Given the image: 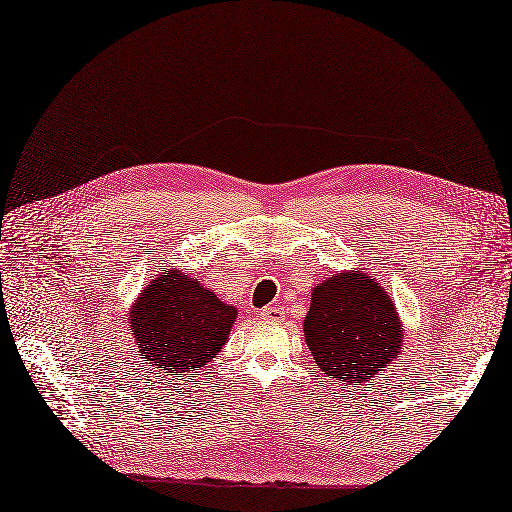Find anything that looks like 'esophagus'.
Here are the masks:
<instances>
[{
	"instance_id": "34e87169",
	"label": "esophagus",
	"mask_w": 512,
	"mask_h": 512,
	"mask_svg": "<svg viewBox=\"0 0 512 512\" xmlns=\"http://www.w3.org/2000/svg\"><path fill=\"white\" fill-rule=\"evenodd\" d=\"M260 318L267 320V322H280L284 318V309L277 307V305H267L260 312Z\"/></svg>"
}]
</instances>
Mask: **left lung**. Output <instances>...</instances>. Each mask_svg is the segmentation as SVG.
<instances>
[{"mask_svg": "<svg viewBox=\"0 0 512 512\" xmlns=\"http://www.w3.org/2000/svg\"><path fill=\"white\" fill-rule=\"evenodd\" d=\"M303 333L320 371L344 389L367 386L404 346L393 299L365 271L333 273L316 284Z\"/></svg>", "mask_w": 512, "mask_h": 512, "instance_id": "obj_1", "label": "left lung"}]
</instances>
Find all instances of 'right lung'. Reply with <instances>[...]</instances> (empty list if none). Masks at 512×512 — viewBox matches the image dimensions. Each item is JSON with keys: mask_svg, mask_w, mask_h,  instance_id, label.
Wrapping results in <instances>:
<instances>
[{"mask_svg": "<svg viewBox=\"0 0 512 512\" xmlns=\"http://www.w3.org/2000/svg\"><path fill=\"white\" fill-rule=\"evenodd\" d=\"M235 320V305L196 277L168 269L138 292L128 329L141 359L166 376H192L224 348Z\"/></svg>", "mask_w": 512, "mask_h": 512, "instance_id": "add662e5", "label": "right lung"}]
</instances>
